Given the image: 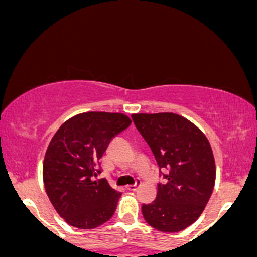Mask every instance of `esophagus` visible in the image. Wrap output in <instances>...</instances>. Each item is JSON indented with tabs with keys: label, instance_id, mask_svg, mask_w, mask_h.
Here are the masks:
<instances>
[{
	"label": "esophagus",
	"instance_id": "obj_1",
	"mask_svg": "<svg viewBox=\"0 0 257 257\" xmlns=\"http://www.w3.org/2000/svg\"><path fill=\"white\" fill-rule=\"evenodd\" d=\"M140 186H141V180L140 179H136V183H135L134 185H128L127 190L128 191H136Z\"/></svg>",
	"mask_w": 257,
	"mask_h": 257
}]
</instances>
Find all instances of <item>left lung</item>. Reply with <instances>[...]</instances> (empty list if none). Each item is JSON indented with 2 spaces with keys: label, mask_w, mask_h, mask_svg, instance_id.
I'll return each mask as SVG.
<instances>
[{
  "label": "left lung",
  "mask_w": 257,
  "mask_h": 257,
  "mask_svg": "<svg viewBox=\"0 0 257 257\" xmlns=\"http://www.w3.org/2000/svg\"><path fill=\"white\" fill-rule=\"evenodd\" d=\"M131 117L165 179L158 184L156 200L142 205L143 218L159 231L184 230L201 216L213 191L216 164L211 145L200 128L180 115Z\"/></svg>",
  "instance_id": "1"
}]
</instances>
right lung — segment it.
I'll list each match as a JSON object with an SVG mask.
<instances>
[{"label":"right lung","instance_id":"obj_1","mask_svg":"<svg viewBox=\"0 0 257 257\" xmlns=\"http://www.w3.org/2000/svg\"><path fill=\"white\" fill-rule=\"evenodd\" d=\"M130 123L118 112H83L62 123L50 141L43 164L45 191L72 227L94 229L114 214L121 192L106 179L94 178L101 173L100 159L110 141Z\"/></svg>","mask_w":257,"mask_h":257}]
</instances>
